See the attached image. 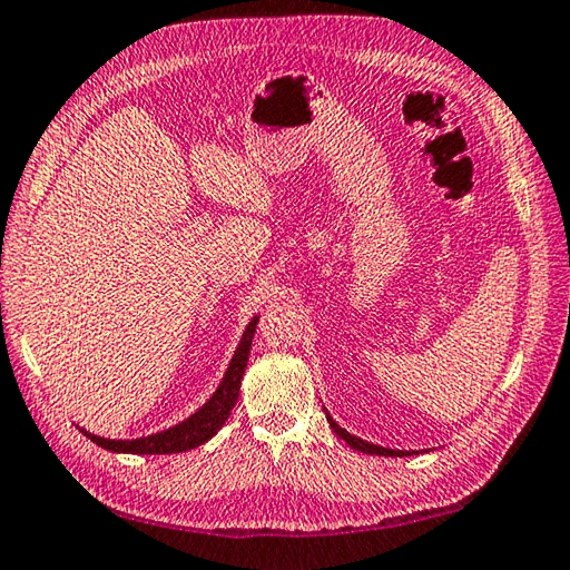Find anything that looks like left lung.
Returning <instances> with one entry per match:
<instances>
[{
  "label": "left lung",
  "instance_id": "left-lung-1",
  "mask_svg": "<svg viewBox=\"0 0 570 570\" xmlns=\"http://www.w3.org/2000/svg\"><path fill=\"white\" fill-rule=\"evenodd\" d=\"M325 416H328V423H331V429L341 435V439L350 445V448H355V451H362V453H367V455H386V458H404V455H411V451H394V448H384V445H374V443H370V441H362V439H357V435H353V433H347L341 423H337L328 411H325Z\"/></svg>",
  "mask_w": 570,
  "mask_h": 570
}]
</instances>
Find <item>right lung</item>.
I'll return each mask as SVG.
<instances>
[{
  "label": "right lung",
  "mask_w": 570,
  "mask_h": 570,
  "mask_svg": "<svg viewBox=\"0 0 570 570\" xmlns=\"http://www.w3.org/2000/svg\"><path fill=\"white\" fill-rule=\"evenodd\" d=\"M259 316H254L249 325L239 337V345L235 350L233 360L223 374V382L217 384V390L213 396L205 402L196 414H190L176 426L144 435V439H127V441H117V439H105V435H95L90 431L80 429L92 443H98L105 451L112 453H135V455H168V453H184L190 451V448H198L205 441H210L213 435L223 429V423L227 421L229 411L235 409L237 396H239V384H242V374H245L247 360H249V347H252V337L254 331H257Z\"/></svg>",
  "instance_id": "1"
}]
</instances>
